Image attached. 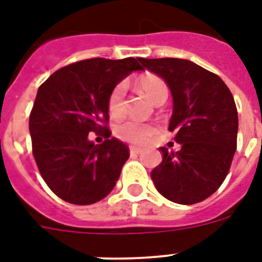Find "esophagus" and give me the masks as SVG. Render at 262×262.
Returning <instances> with one entry per match:
<instances>
[{
	"label": "esophagus",
	"mask_w": 262,
	"mask_h": 262,
	"mask_svg": "<svg viewBox=\"0 0 262 262\" xmlns=\"http://www.w3.org/2000/svg\"><path fill=\"white\" fill-rule=\"evenodd\" d=\"M143 151L140 147H130V154L132 155H139L140 152Z\"/></svg>",
	"instance_id": "1"
}]
</instances>
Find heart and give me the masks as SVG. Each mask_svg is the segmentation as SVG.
Returning <instances> with one entry per match:
<instances>
[{"mask_svg": "<svg viewBox=\"0 0 262 262\" xmlns=\"http://www.w3.org/2000/svg\"><path fill=\"white\" fill-rule=\"evenodd\" d=\"M137 87L143 91L144 94L148 96V99L154 103L159 102L160 99L163 98L167 99L168 96L167 84L164 83V80L160 79L159 76L152 75V73L141 76L137 80ZM123 100H125V85L119 83L111 90L108 99H107L108 113L114 117L122 114ZM155 133V126H152L151 123L139 122L135 119H126V121H123L115 126L117 137L132 144L147 143Z\"/></svg>", "mask_w": 262, "mask_h": 262, "instance_id": "b5f03b06", "label": "heart"}]
</instances>
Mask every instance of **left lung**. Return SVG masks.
<instances>
[{
  "label": "left lung",
  "instance_id": "8db88e82",
  "mask_svg": "<svg viewBox=\"0 0 262 262\" xmlns=\"http://www.w3.org/2000/svg\"><path fill=\"white\" fill-rule=\"evenodd\" d=\"M167 83L172 95L168 130L177 132V152L160 147L162 163L151 178L160 194L190 205L213 194L226 179L236 149L238 111L219 76L189 59L141 58Z\"/></svg>",
  "mask_w": 262,
  "mask_h": 262
}]
</instances>
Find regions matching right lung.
Segmentation results:
<instances>
[{
    "label": "right lung",
    "mask_w": 262,
    "mask_h": 262,
    "mask_svg": "<svg viewBox=\"0 0 262 262\" xmlns=\"http://www.w3.org/2000/svg\"><path fill=\"white\" fill-rule=\"evenodd\" d=\"M141 58L84 59L61 68L39 87L30 115L32 154L47 186L63 201L90 205L104 199L129 158L107 129V99ZM91 131L106 139L95 144Z\"/></svg>",
    "instance_id": "right-lung-1"
}]
</instances>
